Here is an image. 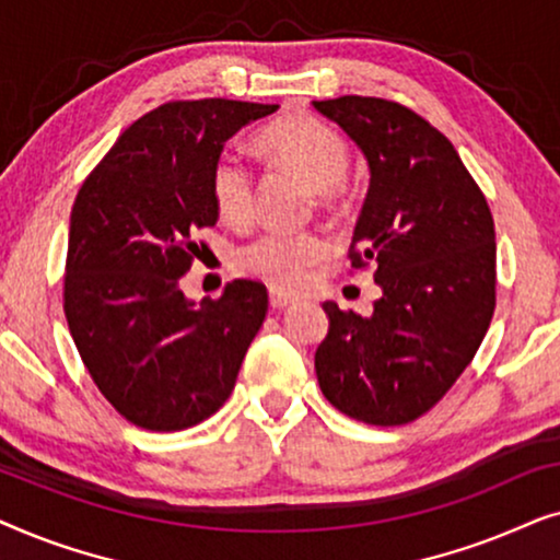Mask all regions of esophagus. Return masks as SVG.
Instances as JSON below:
<instances>
[{
  "mask_svg": "<svg viewBox=\"0 0 560 560\" xmlns=\"http://www.w3.org/2000/svg\"><path fill=\"white\" fill-rule=\"evenodd\" d=\"M290 303H295V298H290L288 293H280V290H270V305H272V308H288Z\"/></svg>",
  "mask_w": 560,
  "mask_h": 560,
  "instance_id": "esophagus-1",
  "label": "esophagus"
}]
</instances>
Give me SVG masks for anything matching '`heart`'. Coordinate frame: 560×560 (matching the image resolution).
Returning a JSON list of instances; mask_svg holds the SVG:
<instances>
[{"label":"heart","instance_id":"1","mask_svg":"<svg viewBox=\"0 0 560 560\" xmlns=\"http://www.w3.org/2000/svg\"><path fill=\"white\" fill-rule=\"evenodd\" d=\"M259 144L270 155L301 175L316 190H331L349 171V144L316 117H285L272 121L259 135ZM255 183L244 158L224 150L211 171V196L226 221H244L252 211ZM328 255V240L316 232H282L270 229L236 249V267L252 278L280 290L301 288L308 270Z\"/></svg>","mask_w":560,"mask_h":560}]
</instances>
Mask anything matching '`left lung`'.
<instances>
[{"label": "left lung", "instance_id": "left-lung-1", "mask_svg": "<svg viewBox=\"0 0 560 560\" xmlns=\"http://www.w3.org/2000/svg\"><path fill=\"white\" fill-rule=\"evenodd\" d=\"M370 165L351 267L372 265V316L324 303L320 393L343 416L402 425L433 408L477 354L494 313L497 244L487 198L439 129L387 98L313 102Z\"/></svg>", "mask_w": 560, "mask_h": 560}]
</instances>
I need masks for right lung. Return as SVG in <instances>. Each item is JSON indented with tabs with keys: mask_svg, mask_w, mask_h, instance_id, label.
<instances>
[{
	"mask_svg": "<svg viewBox=\"0 0 560 560\" xmlns=\"http://www.w3.org/2000/svg\"><path fill=\"white\" fill-rule=\"evenodd\" d=\"M278 106L201 98L158 106L127 127L75 196L63 308L102 395L129 423L183 431L232 395L262 326V282L190 301L180 278L219 219L211 171L226 140Z\"/></svg>",
	"mask_w": 560,
	"mask_h": 560,
	"instance_id": "add662e5",
	"label": "right lung"
}]
</instances>
